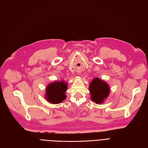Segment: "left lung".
<instances>
[{
    "label": "left lung",
    "instance_id": "obj_1",
    "mask_svg": "<svg viewBox=\"0 0 148 148\" xmlns=\"http://www.w3.org/2000/svg\"><path fill=\"white\" fill-rule=\"evenodd\" d=\"M91 100L96 104H101L108 97L110 88L108 84L101 79L96 78L92 80L89 86Z\"/></svg>",
    "mask_w": 148,
    "mask_h": 148
}]
</instances>
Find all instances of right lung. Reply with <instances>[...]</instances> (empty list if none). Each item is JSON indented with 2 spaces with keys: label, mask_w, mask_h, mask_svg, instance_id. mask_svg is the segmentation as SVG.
I'll use <instances>...</instances> for the list:
<instances>
[{
  "label": "right lung",
  "mask_w": 148,
  "mask_h": 148,
  "mask_svg": "<svg viewBox=\"0 0 148 148\" xmlns=\"http://www.w3.org/2000/svg\"><path fill=\"white\" fill-rule=\"evenodd\" d=\"M66 89L67 83L63 80L52 82L46 88L45 98L52 104H59L66 99L65 93Z\"/></svg>",
  "instance_id": "1"
}]
</instances>
